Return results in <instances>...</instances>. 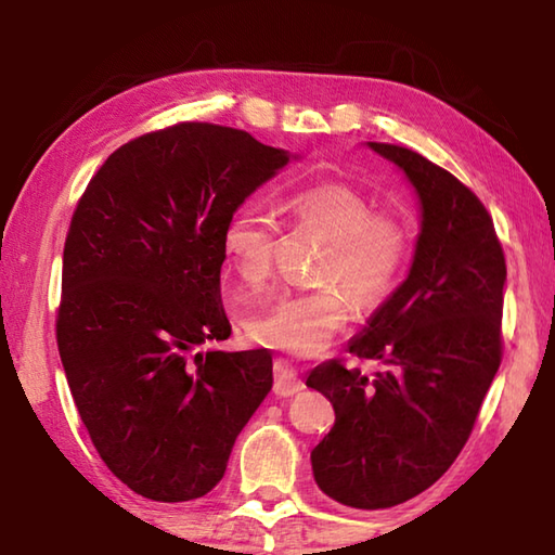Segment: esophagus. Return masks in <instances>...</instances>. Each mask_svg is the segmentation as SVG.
I'll return each instance as SVG.
<instances>
[{"label":"esophagus","instance_id":"esophagus-1","mask_svg":"<svg viewBox=\"0 0 555 555\" xmlns=\"http://www.w3.org/2000/svg\"><path fill=\"white\" fill-rule=\"evenodd\" d=\"M304 391V379L298 372L291 367L286 360L274 362V393L276 397H294V393Z\"/></svg>","mask_w":555,"mask_h":555}]
</instances>
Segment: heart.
<instances>
[{
    "label": "heart",
    "mask_w": 555,
    "mask_h": 555,
    "mask_svg": "<svg viewBox=\"0 0 555 555\" xmlns=\"http://www.w3.org/2000/svg\"><path fill=\"white\" fill-rule=\"evenodd\" d=\"M286 210L298 228L331 240L315 271L325 286L281 291L244 315L242 327L255 345L313 357L327 350L350 321L346 289L357 306H374L393 288L409 257V230L393 215L374 212L367 195L347 183L304 188L288 195ZM276 247V222L255 205L234 210L224 224L222 249L247 286H261L271 276Z\"/></svg>",
    "instance_id": "obj_1"
}]
</instances>
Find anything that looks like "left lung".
<instances>
[{"mask_svg": "<svg viewBox=\"0 0 555 555\" xmlns=\"http://www.w3.org/2000/svg\"><path fill=\"white\" fill-rule=\"evenodd\" d=\"M406 176L421 224L406 279L347 347L387 372L337 360L306 387L335 409L313 448L315 485L345 506L389 509L428 490L460 455L502 360L506 264L494 224L453 173L411 149L367 142Z\"/></svg>", "mask_w": 555, "mask_h": 555, "instance_id": "8db88e82", "label": "left lung"}]
</instances>
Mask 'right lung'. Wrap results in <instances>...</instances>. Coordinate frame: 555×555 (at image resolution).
<instances>
[{
    "label": "right lung",
    "mask_w": 555,
    "mask_h": 555,
    "mask_svg": "<svg viewBox=\"0 0 555 555\" xmlns=\"http://www.w3.org/2000/svg\"><path fill=\"white\" fill-rule=\"evenodd\" d=\"M294 158L249 131L183 121L119 146L75 208L61 362L100 457L146 500L208 494L271 391L269 350L201 347L232 331L224 224Z\"/></svg>",
    "instance_id": "right-lung-1"
}]
</instances>
